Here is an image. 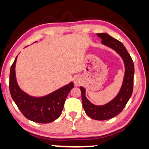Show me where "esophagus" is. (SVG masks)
<instances>
[{
    "label": "esophagus",
    "mask_w": 149,
    "mask_h": 149,
    "mask_svg": "<svg viewBox=\"0 0 149 149\" xmlns=\"http://www.w3.org/2000/svg\"><path fill=\"white\" fill-rule=\"evenodd\" d=\"M74 85L75 86H79V85H80V81H79V79H74Z\"/></svg>",
    "instance_id": "obj_1"
}]
</instances>
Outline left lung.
<instances>
[{"instance_id":"left-lung-1","label":"left lung","mask_w":149,"mask_h":149,"mask_svg":"<svg viewBox=\"0 0 149 149\" xmlns=\"http://www.w3.org/2000/svg\"><path fill=\"white\" fill-rule=\"evenodd\" d=\"M96 35L101 38L102 44L115 50L120 55L125 65L124 80L118 94L114 99L105 105L98 106L90 103L86 96L85 89L81 86L80 87L83 107L86 114L92 119L105 120L113 118L120 113L132 95L134 89V65L132 58L122 42L104 33Z\"/></svg>"}]
</instances>
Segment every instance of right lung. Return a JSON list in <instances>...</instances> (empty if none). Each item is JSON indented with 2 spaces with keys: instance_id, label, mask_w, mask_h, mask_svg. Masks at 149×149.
<instances>
[{
  "instance_id": "1",
  "label": "right lung",
  "mask_w": 149,
  "mask_h": 149,
  "mask_svg": "<svg viewBox=\"0 0 149 149\" xmlns=\"http://www.w3.org/2000/svg\"><path fill=\"white\" fill-rule=\"evenodd\" d=\"M16 59L17 57L11 66L9 74V91L13 101L22 114L30 120L38 123L55 120L61 114L68 94L74 88L73 83L43 97L30 96L22 92L17 84L15 72Z\"/></svg>"
}]
</instances>
